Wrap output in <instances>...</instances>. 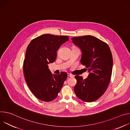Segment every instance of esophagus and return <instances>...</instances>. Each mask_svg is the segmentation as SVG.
Instances as JSON below:
<instances>
[{"label":"esophagus","mask_w":130,"mask_h":130,"mask_svg":"<svg viewBox=\"0 0 130 130\" xmlns=\"http://www.w3.org/2000/svg\"><path fill=\"white\" fill-rule=\"evenodd\" d=\"M67 76H68V77H71V78L74 77L72 75H71V74H70V73H68L67 74Z\"/></svg>","instance_id":"1"}]
</instances>
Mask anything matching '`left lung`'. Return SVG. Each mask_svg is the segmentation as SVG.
Masks as SVG:
<instances>
[{"mask_svg": "<svg viewBox=\"0 0 130 130\" xmlns=\"http://www.w3.org/2000/svg\"><path fill=\"white\" fill-rule=\"evenodd\" d=\"M71 40L81 49V63L89 72L85 79L75 76L77 82L74 91L82 101H95L104 93L109 85L113 68L112 52L106 43L93 36L74 37Z\"/></svg>", "mask_w": 130, "mask_h": 130, "instance_id": "8db88e82", "label": "left lung"}]
</instances>
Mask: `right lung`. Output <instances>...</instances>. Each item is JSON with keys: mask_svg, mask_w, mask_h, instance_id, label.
<instances>
[{"mask_svg": "<svg viewBox=\"0 0 130 130\" xmlns=\"http://www.w3.org/2000/svg\"><path fill=\"white\" fill-rule=\"evenodd\" d=\"M68 39L67 35L45 34L32 40L27 48L23 64L25 79L32 94L41 101L56 98L67 78L65 72L52 75L48 64L56 60L58 50Z\"/></svg>", "mask_w": 130, "mask_h": 130, "instance_id": "1", "label": "right lung"}]
</instances>
